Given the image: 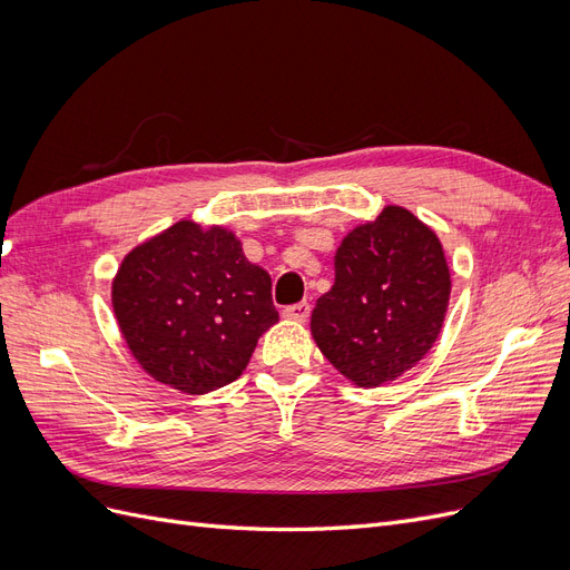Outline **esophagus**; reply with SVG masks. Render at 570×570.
<instances>
[{
  "instance_id": "esophagus-1",
  "label": "esophagus",
  "mask_w": 570,
  "mask_h": 570,
  "mask_svg": "<svg viewBox=\"0 0 570 570\" xmlns=\"http://www.w3.org/2000/svg\"><path fill=\"white\" fill-rule=\"evenodd\" d=\"M308 314H312V304L308 302H299V304H289L283 308V316L289 318V321H299L304 323L308 318Z\"/></svg>"
}]
</instances>
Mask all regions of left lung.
I'll use <instances>...</instances> for the list:
<instances>
[{"label": "left lung", "instance_id": "obj_1", "mask_svg": "<svg viewBox=\"0 0 570 570\" xmlns=\"http://www.w3.org/2000/svg\"><path fill=\"white\" fill-rule=\"evenodd\" d=\"M450 289L438 235L402 206H385L342 239L335 285L312 314L314 340L358 387L385 385L433 347Z\"/></svg>", "mask_w": 570, "mask_h": 570}]
</instances>
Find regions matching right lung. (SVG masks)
I'll return each instance as SVG.
<instances>
[{"mask_svg":"<svg viewBox=\"0 0 570 570\" xmlns=\"http://www.w3.org/2000/svg\"><path fill=\"white\" fill-rule=\"evenodd\" d=\"M114 312L132 356L154 381L204 394L237 381L278 321L271 275L239 239L180 220L120 264Z\"/></svg>","mask_w":570,"mask_h":570,"instance_id":"obj_1","label":"right lung"}]
</instances>
